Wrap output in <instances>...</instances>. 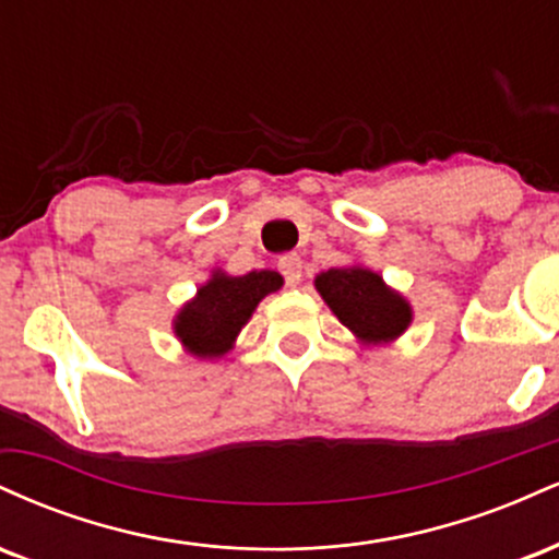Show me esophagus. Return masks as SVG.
Returning <instances> with one entry per match:
<instances>
[{"label": "esophagus", "instance_id": "34e87169", "mask_svg": "<svg viewBox=\"0 0 559 559\" xmlns=\"http://www.w3.org/2000/svg\"><path fill=\"white\" fill-rule=\"evenodd\" d=\"M278 271L284 273L286 286H297L301 281V258H297V254H284L278 260Z\"/></svg>", "mask_w": 559, "mask_h": 559}]
</instances>
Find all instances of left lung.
I'll return each instance as SVG.
<instances>
[{
	"label": "left lung",
	"mask_w": 559,
	"mask_h": 559,
	"mask_svg": "<svg viewBox=\"0 0 559 559\" xmlns=\"http://www.w3.org/2000/svg\"><path fill=\"white\" fill-rule=\"evenodd\" d=\"M316 288L338 323L365 346L391 344L413 323V305L381 273L365 265L331 267L316 275Z\"/></svg>",
	"instance_id": "left-lung-1"
}]
</instances>
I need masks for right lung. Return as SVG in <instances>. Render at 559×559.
I'll use <instances>...</instances> for the list:
<instances>
[{
	"label": "right lung",
	"mask_w": 559,
	"mask_h": 559,
	"mask_svg": "<svg viewBox=\"0 0 559 559\" xmlns=\"http://www.w3.org/2000/svg\"><path fill=\"white\" fill-rule=\"evenodd\" d=\"M284 286L275 271L230 275L215 267L189 301L173 318V333L186 355L197 360H221L236 346V338L267 294Z\"/></svg>",
	"instance_id": "add662e5"
}]
</instances>
